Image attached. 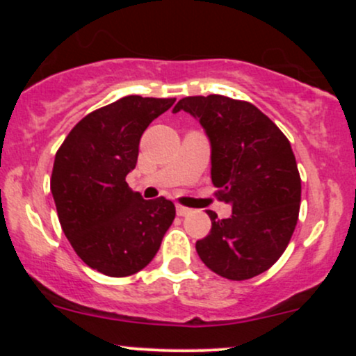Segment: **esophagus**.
Listing matches in <instances>:
<instances>
[{
    "instance_id": "obj_1",
    "label": "esophagus",
    "mask_w": 356,
    "mask_h": 356,
    "mask_svg": "<svg viewBox=\"0 0 356 356\" xmlns=\"http://www.w3.org/2000/svg\"><path fill=\"white\" fill-rule=\"evenodd\" d=\"M175 211H177V216H187L191 212V209H187L184 206H175Z\"/></svg>"
}]
</instances>
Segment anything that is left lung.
<instances>
[{
	"mask_svg": "<svg viewBox=\"0 0 356 356\" xmlns=\"http://www.w3.org/2000/svg\"><path fill=\"white\" fill-rule=\"evenodd\" d=\"M197 118L211 142V179L227 219L207 211L212 227L195 243L216 275L243 281L268 271L289 244L298 222L301 179L291 144L249 102L224 95L186 97L172 112Z\"/></svg>",
	"mask_w": 356,
	"mask_h": 356,
	"instance_id": "left-lung-1",
	"label": "left lung"
}]
</instances>
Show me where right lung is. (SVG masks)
I'll return each instance as SVG.
<instances>
[{
    "mask_svg": "<svg viewBox=\"0 0 356 356\" xmlns=\"http://www.w3.org/2000/svg\"><path fill=\"white\" fill-rule=\"evenodd\" d=\"M174 102L129 95L105 105L81 118L55 155L50 186L61 229L80 259L102 275L144 269L175 218L172 202L145 201L125 182L144 130Z\"/></svg>",
    "mask_w": 356,
    "mask_h": 356,
    "instance_id": "right-lung-1",
    "label": "right lung"
}]
</instances>
